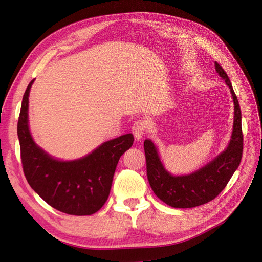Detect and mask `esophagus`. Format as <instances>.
<instances>
[{
	"label": "esophagus",
	"mask_w": 262,
	"mask_h": 262,
	"mask_svg": "<svg viewBox=\"0 0 262 262\" xmlns=\"http://www.w3.org/2000/svg\"><path fill=\"white\" fill-rule=\"evenodd\" d=\"M147 128H148V123L146 120L140 119V120L135 121L133 127H132V132H133V135L135 137V139H138V140L142 139L143 135L145 134Z\"/></svg>",
	"instance_id": "obj_1"
}]
</instances>
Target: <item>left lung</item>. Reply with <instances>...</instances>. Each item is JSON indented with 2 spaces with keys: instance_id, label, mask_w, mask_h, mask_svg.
<instances>
[{
  "instance_id": "obj_1",
  "label": "left lung",
  "mask_w": 262,
  "mask_h": 262,
  "mask_svg": "<svg viewBox=\"0 0 262 262\" xmlns=\"http://www.w3.org/2000/svg\"><path fill=\"white\" fill-rule=\"evenodd\" d=\"M219 76L230 88L234 103L233 132L228 147L209 164L186 176H172L160 161L156 146L150 140L144 141L147 179L156 196L173 208H193L214 200L227 186L238 168L243 155L242 113L237 97L224 69L214 62Z\"/></svg>"
}]
</instances>
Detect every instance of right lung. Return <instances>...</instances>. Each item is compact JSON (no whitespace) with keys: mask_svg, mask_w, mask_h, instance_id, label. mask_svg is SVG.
<instances>
[{"mask_svg":"<svg viewBox=\"0 0 262 262\" xmlns=\"http://www.w3.org/2000/svg\"><path fill=\"white\" fill-rule=\"evenodd\" d=\"M23 97L17 134L25 177L33 191L53 208L74 215L100 210L111 192L119 158L133 144L131 133L107 141L91 154L71 161L53 158L34 143L28 125L29 92Z\"/></svg>","mask_w":262,"mask_h":262,"instance_id":"right-lung-1","label":"right lung"}]
</instances>
